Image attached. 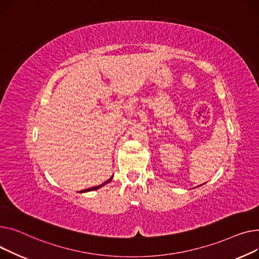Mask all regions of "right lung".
<instances>
[{"instance_id":"obj_1","label":"right lung","mask_w":259,"mask_h":259,"mask_svg":"<svg viewBox=\"0 0 259 259\" xmlns=\"http://www.w3.org/2000/svg\"><path fill=\"white\" fill-rule=\"evenodd\" d=\"M113 178V177H112ZM112 178L111 179H109L108 181H106V182H104V183L103 184H101V185H99V186H95V187H92V188H89V189H85V190H83V191H91V190H96V189H98V188H100L102 185H105V184H108L109 183V182H111V180H112Z\"/></svg>"}]
</instances>
